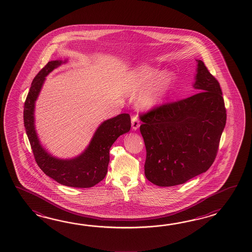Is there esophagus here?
<instances>
[{"instance_id": "obj_1", "label": "esophagus", "mask_w": 252, "mask_h": 252, "mask_svg": "<svg viewBox=\"0 0 252 252\" xmlns=\"http://www.w3.org/2000/svg\"><path fill=\"white\" fill-rule=\"evenodd\" d=\"M131 127L133 130H137L139 128V120L137 116H133L131 119Z\"/></svg>"}]
</instances>
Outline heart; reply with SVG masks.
Returning <instances> with one entry per match:
<instances>
[{"instance_id": "heart-1", "label": "heart", "mask_w": 252, "mask_h": 252, "mask_svg": "<svg viewBox=\"0 0 252 252\" xmlns=\"http://www.w3.org/2000/svg\"><path fill=\"white\" fill-rule=\"evenodd\" d=\"M174 78L171 72H164L151 64H139L128 75L127 93L129 96H139V107L150 111L163 102L171 88Z\"/></svg>"}]
</instances>
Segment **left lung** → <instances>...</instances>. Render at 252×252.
<instances>
[{"instance_id": "left-lung-1", "label": "left lung", "mask_w": 252, "mask_h": 252, "mask_svg": "<svg viewBox=\"0 0 252 252\" xmlns=\"http://www.w3.org/2000/svg\"><path fill=\"white\" fill-rule=\"evenodd\" d=\"M193 87L198 94L140 115L147 158L145 176L158 187L188 182L214 163L226 124L218 81L202 60Z\"/></svg>"}]
</instances>
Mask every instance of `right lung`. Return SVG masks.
<instances>
[{"mask_svg": "<svg viewBox=\"0 0 252 252\" xmlns=\"http://www.w3.org/2000/svg\"><path fill=\"white\" fill-rule=\"evenodd\" d=\"M65 62L67 59L49 61L33 79L24 103V126L35 160L48 177L66 187L92 188L106 176L110 149L121 135L129 131L130 117L128 113H122L102 122L96 128L90 143L80 155L72 158H59L50 154L40 143L36 131L35 102L46 76Z\"/></svg>", "mask_w": 252, "mask_h": 252, "instance_id": "right-lung-1", "label": "right lung"}]
</instances>
